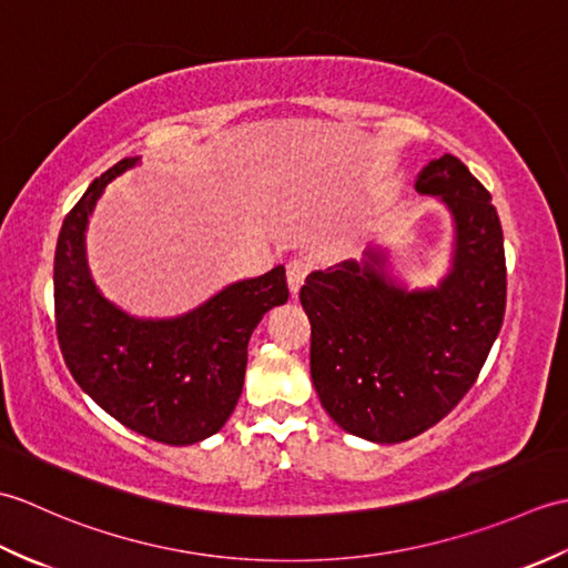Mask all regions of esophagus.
<instances>
[{
	"label": "esophagus",
	"mask_w": 568,
	"mask_h": 568,
	"mask_svg": "<svg viewBox=\"0 0 568 568\" xmlns=\"http://www.w3.org/2000/svg\"><path fill=\"white\" fill-rule=\"evenodd\" d=\"M307 275H310V263H305V261L287 263V287H291L293 295L300 293V287H303Z\"/></svg>",
	"instance_id": "obj_1"
}]
</instances>
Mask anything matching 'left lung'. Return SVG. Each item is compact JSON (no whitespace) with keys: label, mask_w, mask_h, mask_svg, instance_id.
Returning <instances> with one entry per match:
<instances>
[{"label":"left lung","mask_w":568,"mask_h":568,"mask_svg":"<svg viewBox=\"0 0 568 568\" xmlns=\"http://www.w3.org/2000/svg\"><path fill=\"white\" fill-rule=\"evenodd\" d=\"M419 195L452 214L449 268L437 285L407 287L390 251L366 248L300 291L310 373L322 407L354 437L397 444L452 413L484 368L505 315L503 229L490 192L452 153L429 161Z\"/></svg>","instance_id":"1"}]
</instances>
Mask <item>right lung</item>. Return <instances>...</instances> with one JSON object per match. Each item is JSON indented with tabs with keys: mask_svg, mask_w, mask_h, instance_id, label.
<instances>
[{
	"mask_svg": "<svg viewBox=\"0 0 568 568\" xmlns=\"http://www.w3.org/2000/svg\"><path fill=\"white\" fill-rule=\"evenodd\" d=\"M141 163L119 161L84 190L55 246V332L80 388L124 427L187 446L224 427L244 388L248 339L287 303L285 268L224 285L178 317H136L106 300L88 265L90 216L104 187Z\"/></svg>",
	"mask_w": 568,
	"mask_h": 568,
	"instance_id": "add662e5",
	"label": "right lung"
}]
</instances>
